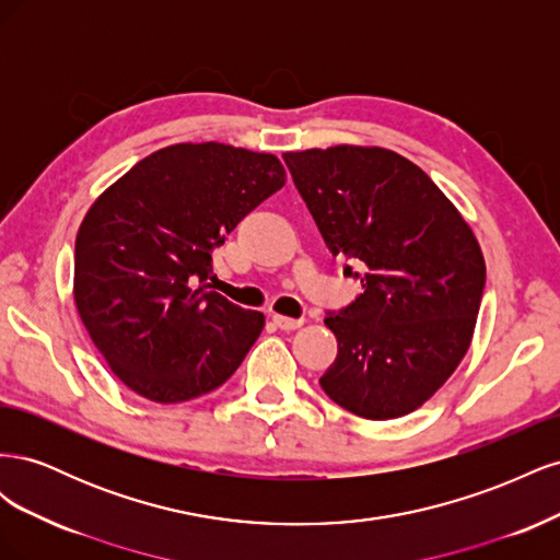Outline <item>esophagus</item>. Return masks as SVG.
Returning <instances> with one entry per match:
<instances>
[{
	"label": "esophagus",
	"mask_w": 560,
	"mask_h": 560,
	"mask_svg": "<svg viewBox=\"0 0 560 560\" xmlns=\"http://www.w3.org/2000/svg\"><path fill=\"white\" fill-rule=\"evenodd\" d=\"M276 327L282 331H294L303 325V317H284V315H273Z\"/></svg>",
	"instance_id": "1"
}]
</instances>
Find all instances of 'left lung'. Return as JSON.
I'll list each match as a JSON object with an SVG mask.
<instances>
[{
    "label": "left lung",
    "mask_w": 560,
    "mask_h": 560,
    "mask_svg": "<svg viewBox=\"0 0 560 560\" xmlns=\"http://www.w3.org/2000/svg\"><path fill=\"white\" fill-rule=\"evenodd\" d=\"M282 159L327 247L346 259L343 273L364 287L325 319L338 354L322 389L369 420L416 411L471 343L486 287L477 238L442 189L395 151L338 144Z\"/></svg>",
    "instance_id": "obj_1"
}]
</instances>
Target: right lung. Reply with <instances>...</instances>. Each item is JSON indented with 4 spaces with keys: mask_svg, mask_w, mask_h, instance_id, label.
Segmentation results:
<instances>
[{
    "mask_svg": "<svg viewBox=\"0 0 560 560\" xmlns=\"http://www.w3.org/2000/svg\"><path fill=\"white\" fill-rule=\"evenodd\" d=\"M282 186L273 154L173 144L93 202L77 235L74 301L132 393L177 404L212 393L241 366L264 315L210 290L212 252Z\"/></svg>",
    "mask_w": 560,
    "mask_h": 560,
    "instance_id": "obj_1",
    "label": "right lung"
}]
</instances>
